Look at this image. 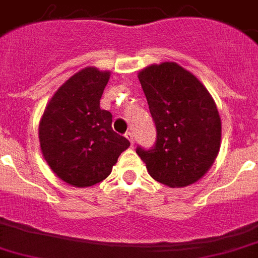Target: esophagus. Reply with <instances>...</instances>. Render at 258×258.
<instances>
[{
  "label": "esophagus",
  "instance_id": "34e87169",
  "mask_svg": "<svg viewBox=\"0 0 258 258\" xmlns=\"http://www.w3.org/2000/svg\"><path fill=\"white\" fill-rule=\"evenodd\" d=\"M125 137H126L127 140H129L131 145H132V146H133V144H134V136H133V133H132V132H126V133H125Z\"/></svg>",
  "mask_w": 258,
  "mask_h": 258
}]
</instances>
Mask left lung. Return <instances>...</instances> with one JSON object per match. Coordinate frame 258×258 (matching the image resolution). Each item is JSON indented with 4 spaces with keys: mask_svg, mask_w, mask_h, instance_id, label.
Returning <instances> with one entry per match:
<instances>
[{
    "mask_svg": "<svg viewBox=\"0 0 258 258\" xmlns=\"http://www.w3.org/2000/svg\"><path fill=\"white\" fill-rule=\"evenodd\" d=\"M157 129L150 150L138 146L153 179L186 187L203 178L220 150L221 121L207 88L174 61L152 64L138 74Z\"/></svg>",
    "mask_w": 258,
    "mask_h": 258,
    "instance_id": "8db88e82",
    "label": "left lung"
}]
</instances>
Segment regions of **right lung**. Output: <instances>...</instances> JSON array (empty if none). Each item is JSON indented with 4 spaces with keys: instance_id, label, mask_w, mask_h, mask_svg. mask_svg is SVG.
<instances>
[{
    "instance_id": "1",
    "label": "right lung",
    "mask_w": 258,
    "mask_h": 258,
    "mask_svg": "<svg viewBox=\"0 0 258 258\" xmlns=\"http://www.w3.org/2000/svg\"><path fill=\"white\" fill-rule=\"evenodd\" d=\"M110 72L87 67L51 97L39 122L43 158L61 180L89 187L109 175L131 142L112 129V113L100 108Z\"/></svg>"
}]
</instances>
